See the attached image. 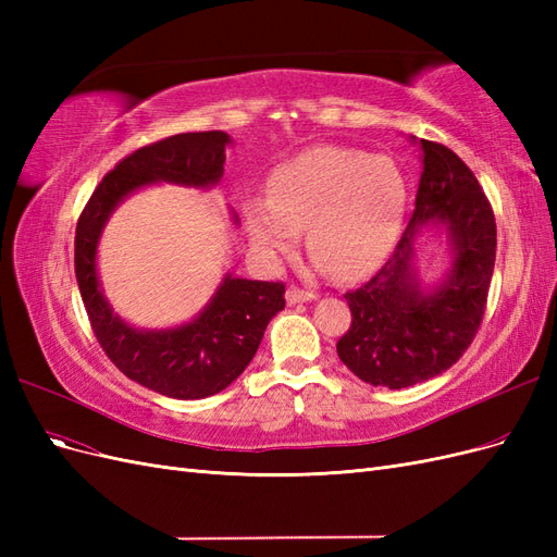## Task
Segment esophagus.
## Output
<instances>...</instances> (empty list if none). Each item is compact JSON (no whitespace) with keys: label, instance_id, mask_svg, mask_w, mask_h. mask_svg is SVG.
Instances as JSON below:
<instances>
[{"label":"esophagus","instance_id":"esophagus-1","mask_svg":"<svg viewBox=\"0 0 557 557\" xmlns=\"http://www.w3.org/2000/svg\"><path fill=\"white\" fill-rule=\"evenodd\" d=\"M288 305H299V301H311L315 299V293L313 290H305V288H297V285H290L288 288Z\"/></svg>","mask_w":557,"mask_h":557}]
</instances>
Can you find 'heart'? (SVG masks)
<instances>
[{"label": "heart", "instance_id": "heart-1", "mask_svg": "<svg viewBox=\"0 0 557 557\" xmlns=\"http://www.w3.org/2000/svg\"><path fill=\"white\" fill-rule=\"evenodd\" d=\"M409 205L395 160L358 148L315 146L281 162L267 197L246 201L250 237L267 258L295 250L307 227L309 248L339 278H358L393 250Z\"/></svg>", "mask_w": 557, "mask_h": 557}]
</instances>
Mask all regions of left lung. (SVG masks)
Masks as SVG:
<instances>
[{"label":"left lung","mask_w":557,"mask_h":557,"mask_svg":"<svg viewBox=\"0 0 557 557\" xmlns=\"http://www.w3.org/2000/svg\"><path fill=\"white\" fill-rule=\"evenodd\" d=\"M420 150L411 221L379 272L344 295L350 327L336 342L352 374L391 391L440 376L460 360L481 327L495 269V213L474 172L444 144L420 139ZM428 224H444L456 252L451 274L430 296L410 269L412 242Z\"/></svg>","instance_id":"left-lung-1"}]
</instances>
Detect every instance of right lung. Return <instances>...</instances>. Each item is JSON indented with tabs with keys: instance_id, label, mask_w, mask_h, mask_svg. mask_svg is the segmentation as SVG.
I'll return each instance as SVG.
<instances>
[{
	"instance_id": "right-lung-1",
	"label": "right lung",
	"mask_w": 557,
	"mask_h": 557,
	"mask_svg": "<svg viewBox=\"0 0 557 557\" xmlns=\"http://www.w3.org/2000/svg\"><path fill=\"white\" fill-rule=\"evenodd\" d=\"M225 132H183L134 150L97 185L76 223L74 267L88 320L107 358L139 385L176 399H201L225 391L256 356L267 323L285 307L281 281L225 276L193 323L164 330H134L99 290L97 242L117 201L146 183L170 181L207 188L221 181Z\"/></svg>"
}]
</instances>
